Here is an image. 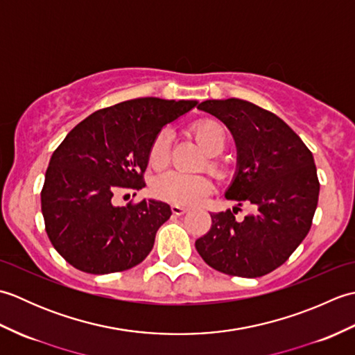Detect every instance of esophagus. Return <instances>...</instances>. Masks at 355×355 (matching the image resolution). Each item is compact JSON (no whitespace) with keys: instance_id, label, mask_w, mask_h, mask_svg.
I'll use <instances>...</instances> for the list:
<instances>
[{"instance_id":"34e87169","label":"esophagus","mask_w":355,"mask_h":355,"mask_svg":"<svg viewBox=\"0 0 355 355\" xmlns=\"http://www.w3.org/2000/svg\"><path fill=\"white\" fill-rule=\"evenodd\" d=\"M171 210H172V214H173V215H177V216H180V215H184V214L187 212V209H186V207L177 206V205L171 206Z\"/></svg>"}]
</instances>
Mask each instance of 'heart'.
<instances>
[{"mask_svg": "<svg viewBox=\"0 0 355 355\" xmlns=\"http://www.w3.org/2000/svg\"><path fill=\"white\" fill-rule=\"evenodd\" d=\"M192 134L197 139L200 146L210 155L209 168L220 172L221 163L215 157L220 154L225 146L224 126L214 119H202L195 122L192 126ZM171 155V134L168 130L158 132L149 146L148 162L154 169H163L169 162ZM212 189V183L206 175H186L180 172H166L158 177L153 184V193L158 200L172 202L177 206H191L200 198L205 197Z\"/></svg>", "mask_w": 355, "mask_h": 355, "instance_id": "heart-1", "label": "heart"}]
</instances>
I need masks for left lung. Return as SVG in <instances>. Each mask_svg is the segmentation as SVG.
<instances>
[{
	"mask_svg": "<svg viewBox=\"0 0 355 355\" xmlns=\"http://www.w3.org/2000/svg\"><path fill=\"white\" fill-rule=\"evenodd\" d=\"M198 108L225 123L238 149V172L225 198L256 212L235 220V207L210 214L212 227L195 241L207 266L239 277L281 267L311 229L319 178L311 150L273 112L241 99L206 101Z\"/></svg>",
	"mask_w": 355,
	"mask_h": 355,
	"instance_id": "left-lung-1",
	"label": "left lung"
}]
</instances>
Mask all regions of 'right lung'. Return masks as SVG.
I'll list each match as a JSON object with an SVG mask.
<instances>
[{
  "label": "right lung",
  "mask_w": 355,
  "mask_h": 355,
  "mask_svg": "<svg viewBox=\"0 0 355 355\" xmlns=\"http://www.w3.org/2000/svg\"><path fill=\"white\" fill-rule=\"evenodd\" d=\"M195 105L140 97L96 111L67 134L45 172L41 209L50 243L70 266L117 273L153 250L157 230L172 215L169 205L141 200L119 207L112 198L145 186L150 143Z\"/></svg>",
  "instance_id": "right-lung-1"
}]
</instances>
